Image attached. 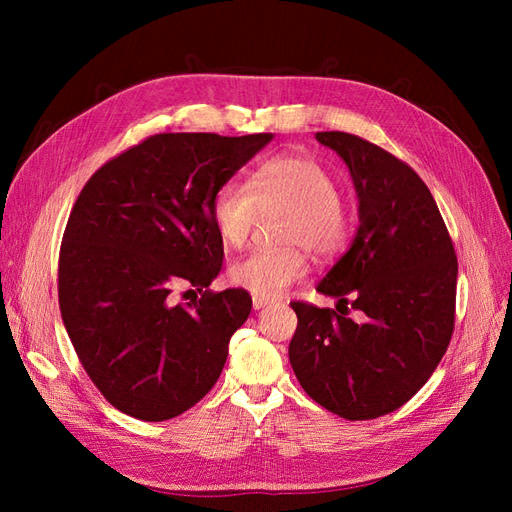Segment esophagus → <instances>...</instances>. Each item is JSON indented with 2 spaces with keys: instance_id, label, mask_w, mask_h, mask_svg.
Masks as SVG:
<instances>
[{
  "instance_id": "34e87169",
  "label": "esophagus",
  "mask_w": 512,
  "mask_h": 512,
  "mask_svg": "<svg viewBox=\"0 0 512 512\" xmlns=\"http://www.w3.org/2000/svg\"><path fill=\"white\" fill-rule=\"evenodd\" d=\"M269 301L267 299H258V297H254L252 299V305H254V309H262V307H265Z\"/></svg>"
}]
</instances>
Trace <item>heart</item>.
<instances>
[{
    "label": "heart",
    "instance_id": "1",
    "mask_svg": "<svg viewBox=\"0 0 512 512\" xmlns=\"http://www.w3.org/2000/svg\"><path fill=\"white\" fill-rule=\"evenodd\" d=\"M288 207L284 247H260L235 260L230 284L258 299H275L309 273V250L331 258L352 235V215L339 196L331 170L307 156H280L260 164L250 181H224L211 196V222L220 239L241 247L254 230L260 211Z\"/></svg>",
    "mask_w": 512,
    "mask_h": 512
}]
</instances>
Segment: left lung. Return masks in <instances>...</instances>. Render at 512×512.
Instances as JSON below:
<instances>
[{
  "label": "left lung",
  "instance_id": "8db88e82",
  "mask_svg": "<svg viewBox=\"0 0 512 512\" xmlns=\"http://www.w3.org/2000/svg\"><path fill=\"white\" fill-rule=\"evenodd\" d=\"M316 141L348 164L361 224L316 288L339 312L290 303L299 324L288 356L316 404L367 421L404 406L442 361L455 329L457 256L436 200L406 162L348 132Z\"/></svg>",
  "mask_w": 512,
  "mask_h": 512
}]
</instances>
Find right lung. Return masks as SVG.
I'll list each match as a JSON object with an SVG mask.
<instances>
[{
	"label": "right lung",
	"instance_id": "1",
	"mask_svg": "<svg viewBox=\"0 0 512 512\" xmlns=\"http://www.w3.org/2000/svg\"><path fill=\"white\" fill-rule=\"evenodd\" d=\"M271 138L153 134L102 164L76 198L59 309L87 376L123 414L168 421L218 382L252 297L209 290L224 260L211 196ZM177 287L201 297L175 304Z\"/></svg>",
	"mask_w": 512,
	"mask_h": 512
}]
</instances>
